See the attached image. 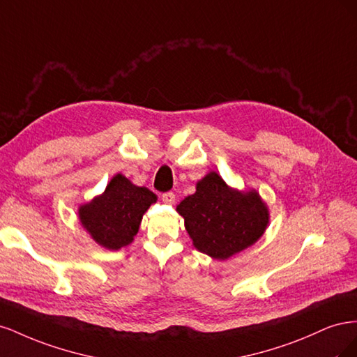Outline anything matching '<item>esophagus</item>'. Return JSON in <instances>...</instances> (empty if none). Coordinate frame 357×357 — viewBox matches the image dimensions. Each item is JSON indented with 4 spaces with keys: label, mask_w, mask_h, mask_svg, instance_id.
Listing matches in <instances>:
<instances>
[{
    "label": "esophagus",
    "mask_w": 357,
    "mask_h": 357,
    "mask_svg": "<svg viewBox=\"0 0 357 357\" xmlns=\"http://www.w3.org/2000/svg\"><path fill=\"white\" fill-rule=\"evenodd\" d=\"M162 201H164L165 204L172 205L176 202V193L174 192H165L164 195H162Z\"/></svg>",
    "instance_id": "obj_1"
}]
</instances>
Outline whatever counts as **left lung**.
Masks as SVG:
<instances>
[{"label": "left lung", "mask_w": 357, "mask_h": 357, "mask_svg": "<svg viewBox=\"0 0 357 357\" xmlns=\"http://www.w3.org/2000/svg\"><path fill=\"white\" fill-rule=\"evenodd\" d=\"M177 211L185 218L193 245L219 261L261 238L269 218L259 193L228 188L218 172L198 181L197 192L183 199Z\"/></svg>", "instance_id": "8db88e82"}]
</instances>
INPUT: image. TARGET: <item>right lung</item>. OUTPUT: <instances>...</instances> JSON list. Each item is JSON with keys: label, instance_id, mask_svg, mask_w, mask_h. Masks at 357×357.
Segmentation results:
<instances>
[{"label": "right lung", "instance_id": "add662e5", "mask_svg": "<svg viewBox=\"0 0 357 357\" xmlns=\"http://www.w3.org/2000/svg\"><path fill=\"white\" fill-rule=\"evenodd\" d=\"M153 202H156L153 192L138 188L117 174L102 195L82 205L79 218L96 243L109 250H119L132 243L143 214Z\"/></svg>", "mask_w": 357, "mask_h": 357}]
</instances>
